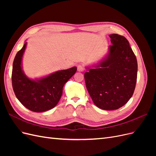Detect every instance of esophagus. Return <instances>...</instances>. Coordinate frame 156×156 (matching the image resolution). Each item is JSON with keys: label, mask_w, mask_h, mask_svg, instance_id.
<instances>
[{"label": "esophagus", "mask_w": 156, "mask_h": 156, "mask_svg": "<svg viewBox=\"0 0 156 156\" xmlns=\"http://www.w3.org/2000/svg\"><path fill=\"white\" fill-rule=\"evenodd\" d=\"M84 70V67L82 65H79L77 66V71L78 72H83Z\"/></svg>", "instance_id": "esophagus-1"}]
</instances>
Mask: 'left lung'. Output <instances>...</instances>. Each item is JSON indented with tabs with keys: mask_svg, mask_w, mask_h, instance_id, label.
<instances>
[{
	"mask_svg": "<svg viewBox=\"0 0 156 156\" xmlns=\"http://www.w3.org/2000/svg\"><path fill=\"white\" fill-rule=\"evenodd\" d=\"M108 53L84 73L87 90L98 107L116 110L133 96L137 77V61L125 37L109 35Z\"/></svg>",
	"mask_w": 156,
	"mask_h": 156,
	"instance_id": "1",
	"label": "left lung"
}]
</instances>
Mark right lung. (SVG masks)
<instances>
[{"instance_id": "add662e5", "label": "right lung", "mask_w": 156, "mask_h": 156, "mask_svg": "<svg viewBox=\"0 0 156 156\" xmlns=\"http://www.w3.org/2000/svg\"><path fill=\"white\" fill-rule=\"evenodd\" d=\"M25 42L13 62L12 87L18 100L33 112H41L54 108L62 96L64 84L77 72V68L60 70L43 78L30 79L23 72L22 58Z\"/></svg>"}]
</instances>
